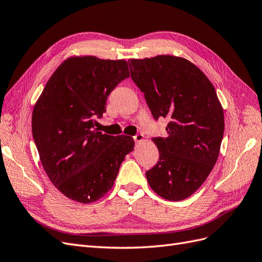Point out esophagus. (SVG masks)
<instances>
[{
    "label": "esophagus",
    "mask_w": 262,
    "mask_h": 262,
    "mask_svg": "<svg viewBox=\"0 0 262 262\" xmlns=\"http://www.w3.org/2000/svg\"><path fill=\"white\" fill-rule=\"evenodd\" d=\"M133 139H134V141L137 142V143H140V142L143 141L144 137H143V134H140V133H139V134H137V136H134Z\"/></svg>",
    "instance_id": "1"
}]
</instances>
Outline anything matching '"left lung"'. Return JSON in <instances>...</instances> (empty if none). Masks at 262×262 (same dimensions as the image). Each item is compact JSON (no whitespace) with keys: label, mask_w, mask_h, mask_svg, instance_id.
<instances>
[{"label":"left lung","mask_w":262,"mask_h":262,"mask_svg":"<svg viewBox=\"0 0 262 262\" xmlns=\"http://www.w3.org/2000/svg\"><path fill=\"white\" fill-rule=\"evenodd\" d=\"M129 67L153 117L169 119L167 137L153 139L160 160L146 171L148 185L166 200L187 199L208 178L220 154L224 113L215 89L181 57L131 59Z\"/></svg>","instance_id":"8db88e82"}]
</instances>
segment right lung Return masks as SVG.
<instances>
[{"label":"right lung","mask_w":262,"mask_h":262,"mask_svg":"<svg viewBox=\"0 0 262 262\" xmlns=\"http://www.w3.org/2000/svg\"><path fill=\"white\" fill-rule=\"evenodd\" d=\"M129 76L125 60L71 57L36 101L31 129L42 167L71 200L92 203L104 196L133 150L132 137L108 136L95 128L108 95Z\"/></svg>","instance_id":"add662e5"}]
</instances>
